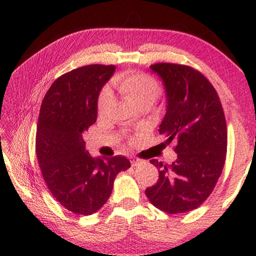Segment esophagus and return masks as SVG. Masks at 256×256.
Here are the masks:
<instances>
[{"mask_svg": "<svg viewBox=\"0 0 256 256\" xmlns=\"http://www.w3.org/2000/svg\"><path fill=\"white\" fill-rule=\"evenodd\" d=\"M130 160H131V163H132L133 166L142 163V160H141V158H139V157H136V156H131V157H130Z\"/></svg>", "mask_w": 256, "mask_h": 256, "instance_id": "obj_1", "label": "esophagus"}]
</instances>
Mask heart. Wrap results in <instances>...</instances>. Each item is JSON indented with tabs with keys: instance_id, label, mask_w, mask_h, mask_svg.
Masks as SVG:
<instances>
[{
	"instance_id": "heart-1",
	"label": "heart",
	"mask_w": 256,
	"mask_h": 256,
	"mask_svg": "<svg viewBox=\"0 0 256 256\" xmlns=\"http://www.w3.org/2000/svg\"><path fill=\"white\" fill-rule=\"evenodd\" d=\"M115 84L125 98L131 100L139 107L142 104H152L160 93V86L156 78L144 72H133L122 74L115 78ZM112 102V91L106 85L101 88L96 101L99 112H104Z\"/></svg>"
}]
</instances>
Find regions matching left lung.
Segmentation results:
<instances>
[{
  "label": "left lung",
  "instance_id": "left-lung-1",
  "mask_svg": "<svg viewBox=\"0 0 256 256\" xmlns=\"http://www.w3.org/2000/svg\"><path fill=\"white\" fill-rule=\"evenodd\" d=\"M163 80L168 106L160 125L165 144L176 142L172 164L157 160L158 180L146 189L149 202L165 213H186L200 208L213 192L226 155V123L218 92L210 80L186 64L150 66Z\"/></svg>",
  "mask_w": 256,
  "mask_h": 256
}]
</instances>
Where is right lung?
Listing matches in <instances>:
<instances>
[{"label": "right lung", "mask_w": 256, "mask_h": 256, "mask_svg": "<svg viewBox=\"0 0 256 256\" xmlns=\"http://www.w3.org/2000/svg\"><path fill=\"white\" fill-rule=\"evenodd\" d=\"M115 72L114 64H88L56 78L40 109L36 156L48 190L70 212L91 216L106 204L126 157L93 158L82 133L96 123L98 96Z\"/></svg>", "instance_id": "obj_1"}]
</instances>
